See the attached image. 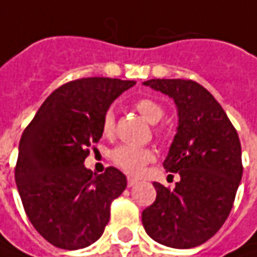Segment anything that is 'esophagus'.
Listing matches in <instances>:
<instances>
[{"mask_svg": "<svg viewBox=\"0 0 257 257\" xmlns=\"http://www.w3.org/2000/svg\"><path fill=\"white\" fill-rule=\"evenodd\" d=\"M135 184H138V180L133 178V177H128V178H127V186H128V187H133Z\"/></svg>", "mask_w": 257, "mask_h": 257, "instance_id": "obj_1", "label": "esophagus"}]
</instances>
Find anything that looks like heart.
Wrapping results in <instances>:
<instances>
[{
  "mask_svg": "<svg viewBox=\"0 0 257 257\" xmlns=\"http://www.w3.org/2000/svg\"><path fill=\"white\" fill-rule=\"evenodd\" d=\"M135 106L140 112V115L151 124H156L165 114L164 106L158 101L151 99V98L139 99ZM114 130H115V115H114L112 109H108L102 118V133L105 136H111L114 133ZM158 136L161 138L162 133L158 132ZM111 159L124 173L135 175L139 174L145 168V165H148L149 162L154 161V152L146 148L122 145L111 152Z\"/></svg>",
  "mask_w": 257,
  "mask_h": 257,
  "instance_id": "b5f03b06",
  "label": "heart"
}]
</instances>
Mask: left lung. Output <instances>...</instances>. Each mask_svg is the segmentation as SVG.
I'll return each instance as SVG.
<instances>
[{
	"label": "left lung",
	"instance_id": "1",
	"mask_svg": "<svg viewBox=\"0 0 257 257\" xmlns=\"http://www.w3.org/2000/svg\"><path fill=\"white\" fill-rule=\"evenodd\" d=\"M173 98L177 135L164 168L178 173L174 190L154 183L155 202L142 212L148 235L174 248L203 244L228 218L243 175L237 130L211 93L193 80L152 79L143 83Z\"/></svg>",
	"mask_w": 257,
	"mask_h": 257
}]
</instances>
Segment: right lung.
I'll use <instances>...</instances> for the list:
<instances>
[{"label":"right lung","mask_w":257,"mask_h":257,"mask_svg":"<svg viewBox=\"0 0 257 257\" xmlns=\"http://www.w3.org/2000/svg\"><path fill=\"white\" fill-rule=\"evenodd\" d=\"M133 80L87 77L55 89L25 128L19 143L16 184L29 221L64 250L90 246L109 221L111 203L127 178L108 167L93 174L84 167L102 138V118Z\"/></svg>","instance_id":"add662e5"}]
</instances>
